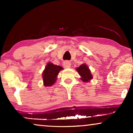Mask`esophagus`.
<instances>
[{
  "label": "esophagus",
  "mask_w": 133,
  "mask_h": 133,
  "mask_svg": "<svg viewBox=\"0 0 133 133\" xmlns=\"http://www.w3.org/2000/svg\"><path fill=\"white\" fill-rule=\"evenodd\" d=\"M63 66L65 68H69L71 67V63L69 61H65L63 62Z\"/></svg>",
  "instance_id": "obj_1"
}]
</instances>
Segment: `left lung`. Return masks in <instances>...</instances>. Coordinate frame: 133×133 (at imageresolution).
<instances>
[{"label": "left lung", "mask_w": 133, "mask_h": 133, "mask_svg": "<svg viewBox=\"0 0 133 133\" xmlns=\"http://www.w3.org/2000/svg\"><path fill=\"white\" fill-rule=\"evenodd\" d=\"M81 76L80 79L83 82H88L92 79V75L91 70L86 63H83L76 69Z\"/></svg>", "instance_id": "left-lung-1"}]
</instances>
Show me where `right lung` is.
I'll use <instances>...</instances> for the list:
<instances>
[{"instance_id": "obj_1", "label": "right lung", "mask_w": 133, "mask_h": 133, "mask_svg": "<svg viewBox=\"0 0 133 133\" xmlns=\"http://www.w3.org/2000/svg\"><path fill=\"white\" fill-rule=\"evenodd\" d=\"M63 70L61 66L54 65L51 62H48L42 72L43 85L45 87H51L53 85L57 79L59 72Z\"/></svg>"}]
</instances>
